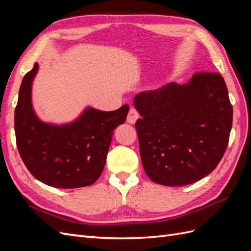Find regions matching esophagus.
<instances>
[{
    "mask_svg": "<svg viewBox=\"0 0 251 251\" xmlns=\"http://www.w3.org/2000/svg\"><path fill=\"white\" fill-rule=\"evenodd\" d=\"M138 118H139V113L137 112V110H136L135 108H131L130 111H128L127 117H126L127 123L131 125H134L136 123V120H137Z\"/></svg>",
    "mask_w": 251,
    "mask_h": 251,
    "instance_id": "obj_1",
    "label": "esophagus"
}]
</instances>
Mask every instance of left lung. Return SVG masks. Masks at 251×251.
Wrapping results in <instances>:
<instances>
[{
    "label": "left lung",
    "mask_w": 251,
    "mask_h": 251,
    "mask_svg": "<svg viewBox=\"0 0 251 251\" xmlns=\"http://www.w3.org/2000/svg\"><path fill=\"white\" fill-rule=\"evenodd\" d=\"M142 165L165 186L194 183L214 171L228 146L232 105L219 73L194 74L134 97Z\"/></svg>",
    "instance_id": "1"
}]
</instances>
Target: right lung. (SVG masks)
I'll use <instances>...</instances> for the list:
<instances>
[{
    "instance_id": "obj_1",
    "label": "right lung",
    "mask_w": 251,
    "mask_h": 251,
    "mask_svg": "<svg viewBox=\"0 0 251 251\" xmlns=\"http://www.w3.org/2000/svg\"><path fill=\"white\" fill-rule=\"evenodd\" d=\"M39 64L22 80L14 111L19 153L28 171L52 187L89 186L101 175L113 132L125 124L128 105L105 112L87 107L71 123L51 124L36 115L32 85Z\"/></svg>"
}]
</instances>
